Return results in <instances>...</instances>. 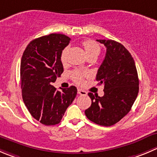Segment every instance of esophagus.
<instances>
[{
	"instance_id": "esophagus-1",
	"label": "esophagus",
	"mask_w": 157,
	"mask_h": 157,
	"mask_svg": "<svg viewBox=\"0 0 157 157\" xmlns=\"http://www.w3.org/2000/svg\"><path fill=\"white\" fill-rule=\"evenodd\" d=\"M77 93H78L79 94H80V95H82V96H86V94H87V93H86V91L83 90H82V89L77 90Z\"/></svg>"
}]
</instances>
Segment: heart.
<instances>
[{"instance_id": "1", "label": "heart", "mask_w": 157, "mask_h": 157, "mask_svg": "<svg viewBox=\"0 0 157 157\" xmlns=\"http://www.w3.org/2000/svg\"><path fill=\"white\" fill-rule=\"evenodd\" d=\"M82 45H83V48H84L85 53H86L87 57H91V56H96V57H97V55L100 54V46H99L96 42H94V40H85L82 42ZM65 53H66V50H64V51H63V53H62V56H61L62 60H64ZM86 75V73L76 71L73 73L72 78L76 83H82L83 81V78H84V77Z\"/></svg>"}]
</instances>
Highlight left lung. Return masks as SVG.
I'll use <instances>...</instances> for the list:
<instances>
[{
	"instance_id": "obj_1",
	"label": "left lung",
	"mask_w": 157,
	"mask_h": 157,
	"mask_svg": "<svg viewBox=\"0 0 157 157\" xmlns=\"http://www.w3.org/2000/svg\"><path fill=\"white\" fill-rule=\"evenodd\" d=\"M97 41L106 48L96 77L104 85V95L88 94L92 103L85 115L98 125L110 127L130 112L139 92V79L134 60L124 45L113 40Z\"/></svg>"
}]
</instances>
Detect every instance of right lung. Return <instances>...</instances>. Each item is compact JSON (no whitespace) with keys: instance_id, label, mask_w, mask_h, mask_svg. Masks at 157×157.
Listing matches in <instances>:
<instances>
[{"instance_id":"add662e5","label":"right lung","mask_w":157,"mask_h":157,"mask_svg":"<svg viewBox=\"0 0 157 157\" xmlns=\"http://www.w3.org/2000/svg\"><path fill=\"white\" fill-rule=\"evenodd\" d=\"M71 38L51 33L30 42L21 62V86L26 107L42 124H58L77 93L76 86L56 90L53 83L63 72V50Z\"/></svg>"}]
</instances>
